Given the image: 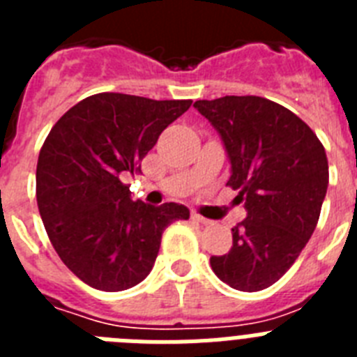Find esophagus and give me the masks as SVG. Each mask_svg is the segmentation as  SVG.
Returning <instances> with one entry per match:
<instances>
[{"instance_id":"34e87169","label":"esophagus","mask_w":357,"mask_h":357,"mask_svg":"<svg viewBox=\"0 0 357 357\" xmlns=\"http://www.w3.org/2000/svg\"><path fill=\"white\" fill-rule=\"evenodd\" d=\"M191 218H193L195 222L202 223V225H209V223H211V220H207V218L200 216V214H198V213H193V214H191Z\"/></svg>"}]
</instances>
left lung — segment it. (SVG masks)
I'll list each match as a JSON object with an SVG mask.
<instances>
[{
	"instance_id": "8db88e82",
	"label": "left lung",
	"mask_w": 357,
	"mask_h": 357,
	"mask_svg": "<svg viewBox=\"0 0 357 357\" xmlns=\"http://www.w3.org/2000/svg\"><path fill=\"white\" fill-rule=\"evenodd\" d=\"M230 160L227 185L247 218L232 229V248L211 257L218 279L261 291L288 272L313 236L329 184L326 150L286 107L261 96L198 100Z\"/></svg>"
}]
</instances>
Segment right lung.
I'll return each mask as SVG.
<instances>
[{
	"label": "right lung",
	"mask_w": 357,
	"mask_h": 357,
	"mask_svg": "<svg viewBox=\"0 0 357 357\" xmlns=\"http://www.w3.org/2000/svg\"><path fill=\"white\" fill-rule=\"evenodd\" d=\"M191 103L100 93L50 130L37 160V206L62 263L91 288L139 284L153 268L164 229L189 218L182 204L134 202L123 178L141 173L160 132Z\"/></svg>",
	"instance_id": "1"
}]
</instances>
